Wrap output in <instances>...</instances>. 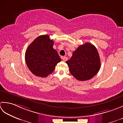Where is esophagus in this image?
<instances>
[{
  "label": "esophagus",
  "instance_id": "obj_1",
  "mask_svg": "<svg viewBox=\"0 0 123 123\" xmlns=\"http://www.w3.org/2000/svg\"><path fill=\"white\" fill-rule=\"evenodd\" d=\"M62 61H63L64 62H66L67 60V58L66 57H62Z\"/></svg>",
  "mask_w": 123,
  "mask_h": 123
}]
</instances>
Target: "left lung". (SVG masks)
I'll return each mask as SVG.
<instances>
[{
  "label": "left lung",
  "instance_id": "1",
  "mask_svg": "<svg viewBox=\"0 0 123 123\" xmlns=\"http://www.w3.org/2000/svg\"><path fill=\"white\" fill-rule=\"evenodd\" d=\"M69 71L79 81L91 79L99 72L101 66L99 55L94 46L90 43L79 46L66 62Z\"/></svg>",
  "mask_w": 123,
  "mask_h": 123
}]
</instances>
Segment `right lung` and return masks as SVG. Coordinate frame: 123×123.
<instances>
[{"label":"right lung","mask_w":123,"mask_h":123,"mask_svg":"<svg viewBox=\"0 0 123 123\" xmlns=\"http://www.w3.org/2000/svg\"><path fill=\"white\" fill-rule=\"evenodd\" d=\"M54 41L48 35L39 36L30 44L25 55L26 64L35 75L46 77L54 72L61 62L58 52L53 48Z\"/></svg>","instance_id":"right-lung-1"}]
</instances>
